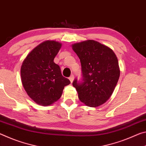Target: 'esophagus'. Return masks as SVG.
<instances>
[{"mask_svg":"<svg viewBox=\"0 0 146 146\" xmlns=\"http://www.w3.org/2000/svg\"><path fill=\"white\" fill-rule=\"evenodd\" d=\"M74 79V76L73 75H72V76H70V77H69V80H70V82H71V83H72V82H73Z\"/></svg>","mask_w":146,"mask_h":146,"instance_id":"1","label":"esophagus"}]
</instances>
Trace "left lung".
Masks as SVG:
<instances>
[{"label":"left lung","mask_w":146,"mask_h":146,"mask_svg":"<svg viewBox=\"0 0 146 146\" xmlns=\"http://www.w3.org/2000/svg\"><path fill=\"white\" fill-rule=\"evenodd\" d=\"M80 59L83 82L72 83L81 102L96 107L111 96L120 78V70L116 54L109 47L94 40L72 45Z\"/></svg>","instance_id":"left-lung-1"}]
</instances>
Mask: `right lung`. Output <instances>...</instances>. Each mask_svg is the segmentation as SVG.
<instances>
[{
	"label": "right lung",
	"mask_w": 146,
	"mask_h": 146,
	"mask_svg": "<svg viewBox=\"0 0 146 146\" xmlns=\"http://www.w3.org/2000/svg\"><path fill=\"white\" fill-rule=\"evenodd\" d=\"M62 44L48 40L39 44L24 59L21 68V82L29 97L42 106H50L60 98L64 87L70 83L63 77L54 59Z\"/></svg>",
	"instance_id": "obj_1"
}]
</instances>
